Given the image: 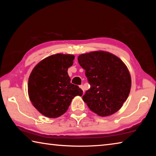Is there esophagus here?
I'll use <instances>...</instances> for the list:
<instances>
[{"instance_id": "34e87169", "label": "esophagus", "mask_w": 156, "mask_h": 156, "mask_svg": "<svg viewBox=\"0 0 156 156\" xmlns=\"http://www.w3.org/2000/svg\"><path fill=\"white\" fill-rule=\"evenodd\" d=\"M80 88L82 89V90L83 91V93H84V87H83V85H80Z\"/></svg>"}]
</instances>
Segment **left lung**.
Masks as SVG:
<instances>
[{
    "label": "left lung",
    "instance_id": "obj_1",
    "mask_svg": "<svg viewBox=\"0 0 156 156\" xmlns=\"http://www.w3.org/2000/svg\"><path fill=\"white\" fill-rule=\"evenodd\" d=\"M78 60L91 85L83 96V101L102 117L117 112L131 90V75L126 65L115 55L104 51L81 54Z\"/></svg>",
    "mask_w": 156,
    "mask_h": 156
}]
</instances>
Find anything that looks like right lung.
<instances>
[{
  "mask_svg": "<svg viewBox=\"0 0 156 156\" xmlns=\"http://www.w3.org/2000/svg\"><path fill=\"white\" fill-rule=\"evenodd\" d=\"M74 56L56 54L42 60L28 80V94L33 106L42 114L56 118L67 112L72 99L83 90L71 83L67 70Z\"/></svg>",
  "mask_w": 156,
  "mask_h": 156,
  "instance_id": "right-lung-1",
  "label": "right lung"
}]
</instances>
